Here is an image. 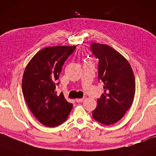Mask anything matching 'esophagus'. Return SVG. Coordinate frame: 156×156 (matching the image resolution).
Returning a JSON list of instances; mask_svg holds the SVG:
<instances>
[{
  "mask_svg": "<svg viewBox=\"0 0 156 156\" xmlns=\"http://www.w3.org/2000/svg\"><path fill=\"white\" fill-rule=\"evenodd\" d=\"M83 100H84V98H80V99H76V101L77 102H83Z\"/></svg>",
  "mask_w": 156,
  "mask_h": 156,
  "instance_id": "obj_1",
  "label": "esophagus"
}]
</instances>
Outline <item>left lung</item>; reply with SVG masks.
<instances>
[{"label":"left lung","instance_id":"obj_1","mask_svg":"<svg viewBox=\"0 0 156 156\" xmlns=\"http://www.w3.org/2000/svg\"><path fill=\"white\" fill-rule=\"evenodd\" d=\"M90 48L99 60L98 78L105 89L98 99L93 117L101 124H113L124 117L132 105L136 91L133 70L128 61L112 47L93 43Z\"/></svg>","mask_w":156,"mask_h":156}]
</instances>
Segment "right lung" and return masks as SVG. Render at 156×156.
Returning a JSON list of instances; mask_svg holds the SVG:
<instances>
[{
    "instance_id": "obj_1",
    "label": "right lung",
    "mask_w": 156,
    "mask_h": 156,
    "mask_svg": "<svg viewBox=\"0 0 156 156\" xmlns=\"http://www.w3.org/2000/svg\"><path fill=\"white\" fill-rule=\"evenodd\" d=\"M76 48V46H56L41 49L24 71V98L34 117L44 126L54 127L62 124L73 107L63 94L57 95L55 90L63 63Z\"/></svg>"
}]
</instances>
